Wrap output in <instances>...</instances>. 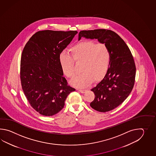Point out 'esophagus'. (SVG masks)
<instances>
[{
    "mask_svg": "<svg viewBox=\"0 0 156 156\" xmlns=\"http://www.w3.org/2000/svg\"><path fill=\"white\" fill-rule=\"evenodd\" d=\"M79 91L81 93H85V90H81L79 89Z\"/></svg>",
    "mask_w": 156,
    "mask_h": 156,
    "instance_id": "1",
    "label": "esophagus"
}]
</instances>
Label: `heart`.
<instances>
[{"mask_svg": "<svg viewBox=\"0 0 156 156\" xmlns=\"http://www.w3.org/2000/svg\"><path fill=\"white\" fill-rule=\"evenodd\" d=\"M70 52V56L64 51L61 53L59 61L62 73L69 79L75 75L74 63L81 65V73L71 81L73 86L85 87L92 81L98 82L106 75L111 61V53L105 43L85 41L72 47Z\"/></svg>", "mask_w": 156, "mask_h": 156, "instance_id": "obj_1", "label": "heart"}]
</instances>
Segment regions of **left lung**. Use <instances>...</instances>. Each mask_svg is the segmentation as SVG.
<instances>
[{
	"instance_id": "1",
	"label": "left lung",
	"mask_w": 156,
	"mask_h": 156,
	"mask_svg": "<svg viewBox=\"0 0 156 156\" xmlns=\"http://www.w3.org/2000/svg\"><path fill=\"white\" fill-rule=\"evenodd\" d=\"M81 37L98 40L109 48L111 61L106 75L91 91L95 98L90 105L105 113L119 106L129 96L135 83L136 67L129 47L114 31L105 29L81 30Z\"/></svg>"
}]
</instances>
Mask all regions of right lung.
<instances>
[{
	"mask_svg": "<svg viewBox=\"0 0 156 156\" xmlns=\"http://www.w3.org/2000/svg\"><path fill=\"white\" fill-rule=\"evenodd\" d=\"M77 33L76 30H41L24 47L20 59L22 87L30 106L42 115L58 113L69 94L75 90L63 77L59 56Z\"/></svg>",
	"mask_w": 156,
	"mask_h": 156,
	"instance_id": "right-lung-1",
	"label": "right lung"
}]
</instances>
